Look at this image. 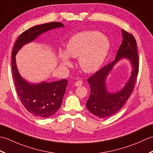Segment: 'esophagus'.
Returning a JSON list of instances; mask_svg holds the SVG:
<instances>
[{"label":"esophagus","mask_w":153,"mask_h":153,"mask_svg":"<svg viewBox=\"0 0 153 153\" xmlns=\"http://www.w3.org/2000/svg\"><path fill=\"white\" fill-rule=\"evenodd\" d=\"M82 83L83 82L82 80H78L75 82V84H74V85H75V86H80L82 85Z\"/></svg>","instance_id":"esophagus-1"}]
</instances>
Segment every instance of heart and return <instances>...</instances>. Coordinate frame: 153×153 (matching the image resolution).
Masks as SVG:
<instances>
[{"label":"heart","instance_id":"1","mask_svg":"<svg viewBox=\"0 0 153 153\" xmlns=\"http://www.w3.org/2000/svg\"><path fill=\"white\" fill-rule=\"evenodd\" d=\"M108 37L98 31H84L71 37L66 51L60 49L59 57L65 66L71 64L70 57H79L80 68L86 73L97 71L110 51Z\"/></svg>","mask_w":153,"mask_h":153}]
</instances>
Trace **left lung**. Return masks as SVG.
<instances>
[{
	"label": "left lung",
	"instance_id": "obj_1",
	"mask_svg": "<svg viewBox=\"0 0 153 153\" xmlns=\"http://www.w3.org/2000/svg\"><path fill=\"white\" fill-rule=\"evenodd\" d=\"M123 41L117 52L115 60L102 67L90 76L88 82L90 94L86 102V108L94 116L104 118L115 114L123 107L131 94L139 73V57L135 37L126 30H121ZM126 58L130 61L132 72L124 88L116 93H109L105 80L114 65L121 59Z\"/></svg>",
	"mask_w": 153,
	"mask_h": 153
}]
</instances>
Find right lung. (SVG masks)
<instances>
[{"label":"right lung","instance_id":"1","mask_svg":"<svg viewBox=\"0 0 153 153\" xmlns=\"http://www.w3.org/2000/svg\"><path fill=\"white\" fill-rule=\"evenodd\" d=\"M63 27L62 23L54 22L30 27L19 36L12 49V69L17 94L24 108L34 116L40 118L51 116L60 108L68 80L62 79L51 83L39 84L27 82L18 72L15 57L24 45L33 42L43 33Z\"/></svg>","mask_w":153,"mask_h":153}]
</instances>
